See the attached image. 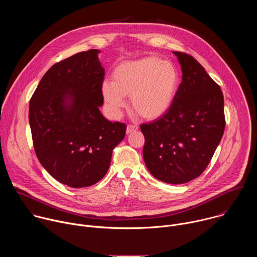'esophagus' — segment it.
<instances>
[{"label":"esophagus","instance_id":"obj_1","mask_svg":"<svg viewBox=\"0 0 257 257\" xmlns=\"http://www.w3.org/2000/svg\"><path fill=\"white\" fill-rule=\"evenodd\" d=\"M138 126L136 125H128L127 126V130H126V133L127 134H130V133H133V132H136L138 130Z\"/></svg>","mask_w":257,"mask_h":257}]
</instances>
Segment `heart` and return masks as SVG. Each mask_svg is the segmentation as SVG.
Wrapping results in <instances>:
<instances>
[{"instance_id":"b5f03b06","label":"heart","mask_w":257,"mask_h":257,"mask_svg":"<svg viewBox=\"0 0 257 257\" xmlns=\"http://www.w3.org/2000/svg\"><path fill=\"white\" fill-rule=\"evenodd\" d=\"M180 83L177 68L158 57H145L120 63L113 81L101 84V93L111 111L118 115L131 96L134 111L146 120L164 116L172 106Z\"/></svg>"}]
</instances>
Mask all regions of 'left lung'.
<instances>
[{"instance_id": "1", "label": "left lung", "mask_w": 257, "mask_h": 257, "mask_svg": "<svg viewBox=\"0 0 257 257\" xmlns=\"http://www.w3.org/2000/svg\"><path fill=\"white\" fill-rule=\"evenodd\" d=\"M182 82L169 111L142 124L143 160L151 174L169 184H183L206 169L225 130L224 95L190 55L173 52Z\"/></svg>"}]
</instances>
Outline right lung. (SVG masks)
<instances>
[{
  "instance_id": "right-lung-1",
  "label": "right lung",
  "mask_w": 257,
  "mask_h": 257,
  "mask_svg": "<svg viewBox=\"0 0 257 257\" xmlns=\"http://www.w3.org/2000/svg\"><path fill=\"white\" fill-rule=\"evenodd\" d=\"M99 52L56 63L29 101L36 157L52 177L72 188L91 186L104 177L126 133L124 123L108 121L99 111L104 77Z\"/></svg>"
}]
</instances>
